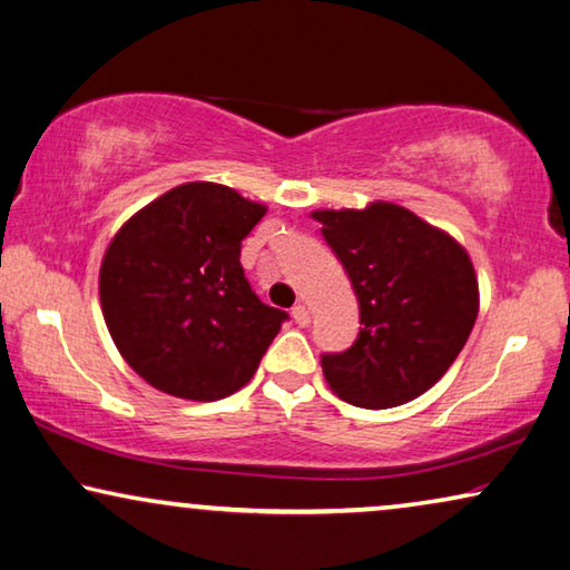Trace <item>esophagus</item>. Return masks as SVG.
I'll return each instance as SVG.
<instances>
[{
	"label": "esophagus",
	"instance_id": "esophagus-1",
	"mask_svg": "<svg viewBox=\"0 0 570 570\" xmlns=\"http://www.w3.org/2000/svg\"><path fill=\"white\" fill-rule=\"evenodd\" d=\"M293 318H295V324H298V326H308L311 324V313L301 303L293 305Z\"/></svg>",
	"mask_w": 570,
	"mask_h": 570
}]
</instances>
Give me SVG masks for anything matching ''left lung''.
I'll return each mask as SVG.
<instances>
[{
  "label": "left lung",
  "mask_w": 570,
  "mask_h": 570,
  "mask_svg": "<svg viewBox=\"0 0 570 570\" xmlns=\"http://www.w3.org/2000/svg\"><path fill=\"white\" fill-rule=\"evenodd\" d=\"M360 303L350 350L321 354L332 391L362 409H387L429 391L463 350L478 316L468 252L393 203L316 210Z\"/></svg>",
  "instance_id": "1"
}]
</instances>
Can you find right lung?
<instances>
[{"label": "right lung", "instance_id": "obj_1", "mask_svg": "<svg viewBox=\"0 0 570 570\" xmlns=\"http://www.w3.org/2000/svg\"><path fill=\"white\" fill-rule=\"evenodd\" d=\"M267 208L213 183L179 185L122 226L100 267L105 324L146 383L218 401L252 381L287 313L244 277L242 242Z\"/></svg>", "mask_w": 570, "mask_h": 570}]
</instances>
